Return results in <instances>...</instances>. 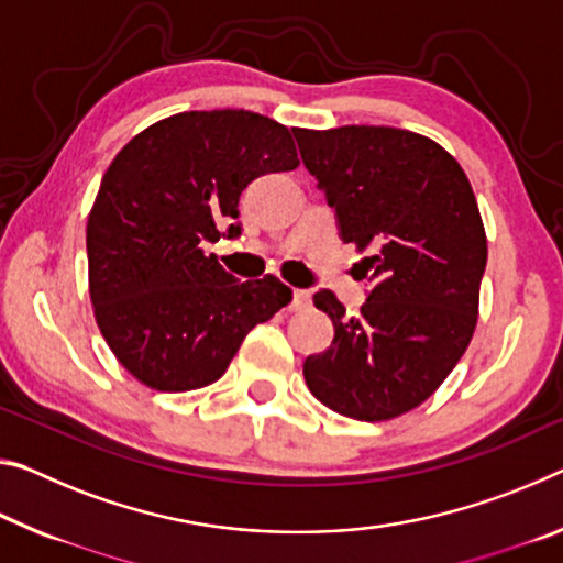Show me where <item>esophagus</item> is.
<instances>
[{"label":"esophagus","mask_w":563,"mask_h":563,"mask_svg":"<svg viewBox=\"0 0 563 563\" xmlns=\"http://www.w3.org/2000/svg\"><path fill=\"white\" fill-rule=\"evenodd\" d=\"M310 306V292L308 290H292V310H306Z\"/></svg>","instance_id":"esophagus-1"}]
</instances>
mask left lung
I'll list each match as a JSON object with an SVG mask.
<instances>
[{"mask_svg":"<svg viewBox=\"0 0 563 563\" xmlns=\"http://www.w3.org/2000/svg\"><path fill=\"white\" fill-rule=\"evenodd\" d=\"M302 165L335 210L343 243L365 257L358 316L318 290L335 328L302 376L320 404L358 421L421 406L456 368L476 328L486 233L461 165L416 132L373 124L292 130Z\"/></svg>","mask_w":563,"mask_h":563,"instance_id":"left-lung-1","label":"left lung"}]
</instances>
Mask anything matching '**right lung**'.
Listing matches in <instances>:
<instances>
[{"instance_id": "1", "label": "right lung", "mask_w": 563, "mask_h": 563, "mask_svg": "<svg viewBox=\"0 0 563 563\" xmlns=\"http://www.w3.org/2000/svg\"><path fill=\"white\" fill-rule=\"evenodd\" d=\"M298 165L288 128L245 110L173 114L112 159L87 220L89 298L137 380L169 394L210 386L292 300L275 275L240 283L202 243L238 238L245 187Z\"/></svg>"}]
</instances>
